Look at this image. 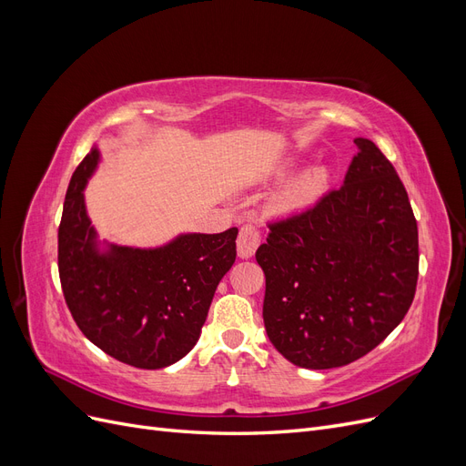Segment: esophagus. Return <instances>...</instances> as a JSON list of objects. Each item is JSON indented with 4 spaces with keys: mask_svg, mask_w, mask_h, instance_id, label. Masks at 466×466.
<instances>
[{
    "mask_svg": "<svg viewBox=\"0 0 466 466\" xmlns=\"http://www.w3.org/2000/svg\"><path fill=\"white\" fill-rule=\"evenodd\" d=\"M260 245V231L252 223H245L237 237V252L241 258H250Z\"/></svg>",
    "mask_w": 466,
    "mask_h": 466,
    "instance_id": "1",
    "label": "esophagus"
}]
</instances>
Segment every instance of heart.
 I'll return each instance as SVG.
<instances>
[{"label":"heart","mask_w":466,"mask_h":466,"mask_svg":"<svg viewBox=\"0 0 466 466\" xmlns=\"http://www.w3.org/2000/svg\"><path fill=\"white\" fill-rule=\"evenodd\" d=\"M329 171L322 167H315L311 171L303 173L295 178L291 185L279 194V208L284 209H303L307 206L315 204L322 192L329 188Z\"/></svg>","instance_id":"obj_1"}]
</instances>
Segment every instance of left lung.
<instances>
[{
  "label": "left lung",
  "instance_id": "1",
  "mask_svg": "<svg viewBox=\"0 0 466 466\" xmlns=\"http://www.w3.org/2000/svg\"><path fill=\"white\" fill-rule=\"evenodd\" d=\"M354 144L344 185L268 223L257 250L266 334L305 370L363 358L399 327L416 293L418 223L406 188L371 139Z\"/></svg>",
  "mask_w": 466,
  "mask_h": 466
}]
</instances>
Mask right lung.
<instances>
[{
  "label": "right lung",
  "mask_w": 466,
  "mask_h": 466,
  "mask_svg": "<svg viewBox=\"0 0 466 466\" xmlns=\"http://www.w3.org/2000/svg\"><path fill=\"white\" fill-rule=\"evenodd\" d=\"M98 163L93 147L69 180L58 229V270L79 330L105 354L161 370L198 342L221 278L235 262L238 229L187 233L159 248L98 250L83 188Z\"/></svg>",
  "instance_id": "obj_1"
}]
</instances>
